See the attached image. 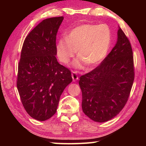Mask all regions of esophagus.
Returning a JSON list of instances; mask_svg holds the SVG:
<instances>
[{"label":"esophagus","instance_id":"34e87169","mask_svg":"<svg viewBox=\"0 0 146 146\" xmlns=\"http://www.w3.org/2000/svg\"><path fill=\"white\" fill-rule=\"evenodd\" d=\"M71 76H72L73 81L74 82H76V81L77 80H78V76H77V75H76V74L75 72H73V73H72V75H71Z\"/></svg>","mask_w":146,"mask_h":146}]
</instances>
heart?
<instances>
[{
    "label": "heart",
    "instance_id": "b5f03b06",
    "mask_svg": "<svg viewBox=\"0 0 146 146\" xmlns=\"http://www.w3.org/2000/svg\"><path fill=\"white\" fill-rule=\"evenodd\" d=\"M112 41V33L106 24H84L76 26L58 39L56 54L59 61L68 64L78 50L79 58L75 63L76 68H89L98 65L107 56Z\"/></svg>",
    "mask_w": 146,
    "mask_h": 146
}]
</instances>
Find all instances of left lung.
Masks as SVG:
<instances>
[{
    "label": "left lung",
    "mask_w": 146,
    "mask_h": 146,
    "mask_svg": "<svg viewBox=\"0 0 146 146\" xmlns=\"http://www.w3.org/2000/svg\"><path fill=\"white\" fill-rule=\"evenodd\" d=\"M134 75L131 46L118 26L117 42L111 52L100 66L80 77L84 114L97 122L116 117L128 100Z\"/></svg>",
    "instance_id": "obj_1"
}]
</instances>
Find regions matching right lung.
Instances as JSON below:
<instances>
[{"label": "right lung", "mask_w": 146, "mask_h": 146, "mask_svg": "<svg viewBox=\"0 0 146 146\" xmlns=\"http://www.w3.org/2000/svg\"><path fill=\"white\" fill-rule=\"evenodd\" d=\"M63 20H44L26 36L22 48L17 89L27 113L39 121L54 115L62 93L73 80L71 71L56 58V33Z\"/></svg>", "instance_id": "add662e5"}]
</instances>
